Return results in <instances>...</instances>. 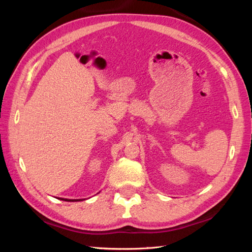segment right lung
<instances>
[{"label":"right lung","instance_id":"add662e5","mask_svg":"<svg viewBox=\"0 0 252 252\" xmlns=\"http://www.w3.org/2000/svg\"><path fill=\"white\" fill-rule=\"evenodd\" d=\"M60 200L66 201V202H77V201H82L81 199H80V200H68V199H62V197H60Z\"/></svg>","mask_w":252,"mask_h":252}]
</instances>
